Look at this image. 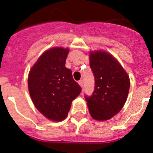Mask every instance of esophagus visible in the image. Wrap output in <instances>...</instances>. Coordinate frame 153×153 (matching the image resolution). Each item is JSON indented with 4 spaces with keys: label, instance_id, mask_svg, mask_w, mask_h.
<instances>
[{
    "label": "esophagus",
    "instance_id": "obj_1",
    "mask_svg": "<svg viewBox=\"0 0 153 153\" xmlns=\"http://www.w3.org/2000/svg\"><path fill=\"white\" fill-rule=\"evenodd\" d=\"M78 83H79V85L81 86V87H82V86H83V81H82V80H79V81H78Z\"/></svg>",
    "mask_w": 153,
    "mask_h": 153
}]
</instances>
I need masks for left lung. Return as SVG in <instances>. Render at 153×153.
<instances>
[{
    "label": "left lung",
    "instance_id": "left-lung-1",
    "mask_svg": "<svg viewBox=\"0 0 153 153\" xmlns=\"http://www.w3.org/2000/svg\"><path fill=\"white\" fill-rule=\"evenodd\" d=\"M89 58L95 86L91 96H85V99L94 120H107L124 105L129 90V78L121 65L108 53L92 51Z\"/></svg>",
    "mask_w": 153,
    "mask_h": 153
}]
</instances>
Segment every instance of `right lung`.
<instances>
[{"label":"right lung","mask_w":153,"mask_h":153,"mask_svg":"<svg viewBox=\"0 0 153 153\" xmlns=\"http://www.w3.org/2000/svg\"><path fill=\"white\" fill-rule=\"evenodd\" d=\"M68 48H53L45 51L32 67L28 88L36 108L53 121L66 118L71 102L82 88L65 67Z\"/></svg>","instance_id":"add662e5"}]
</instances>
